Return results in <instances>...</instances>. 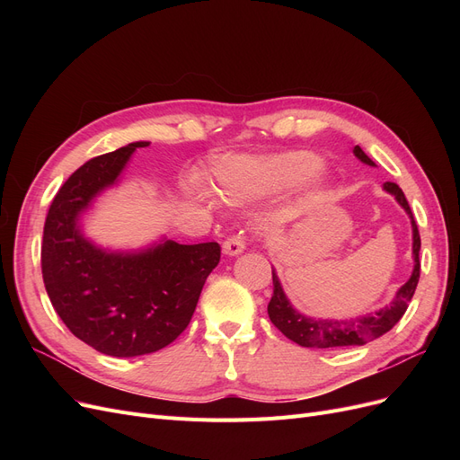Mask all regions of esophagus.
<instances>
[{"label":"esophagus","mask_w":460,"mask_h":460,"mask_svg":"<svg viewBox=\"0 0 460 460\" xmlns=\"http://www.w3.org/2000/svg\"><path fill=\"white\" fill-rule=\"evenodd\" d=\"M245 249V238L240 234H234L230 235V238L225 240V243H222V252H225V255H240Z\"/></svg>","instance_id":"obj_1"}]
</instances>
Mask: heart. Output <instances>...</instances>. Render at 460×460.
Returning a JSON list of instances; mask_svg holds the SVG:
<instances>
[{
    "mask_svg": "<svg viewBox=\"0 0 460 460\" xmlns=\"http://www.w3.org/2000/svg\"><path fill=\"white\" fill-rule=\"evenodd\" d=\"M318 169L309 151L269 157H225L215 166V193L228 203H252L301 184Z\"/></svg>",
    "mask_w": 460,
    "mask_h": 460,
    "instance_id": "b5f03b06",
    "label": "heart"
}]
</instances>
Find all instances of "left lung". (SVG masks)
I'll use <instances>...</instances> for the list:
<instances>
[{
	"label": "left lung",
	"instance_id": "left-lung-1",
	"mask_svg": "<svg viewBox=\"0 0 460 460\" xmlns=\"http://www.w3.org/2000/svg\"><path fill=\"white\" fill-rule=\"evenodd\" d=\"M353 153L357 159L374 166V161L367 155V153L355 146ZM384 190L392 193V196L399 201V205L405 208L407 215L411 217L412 225V257H414V270L409 278L407 284H402L395 294V299L387 305V307L380 309L378 313L365 314L358 318L349 320H314L299 314L294 307H291L284 289L278 282V276L272 270V284H274V294L269 303V316L270 323L280 330L284 336L291 341H296L301 347H314V349H328V347H347V345H365L376 338L384 336L385 332L392 330L401 316L405 314L409 303L414 296L416 284H419L420 278V234L419 226H416V220L412 217V211L409 207V201L405 198L402 190L394 184L385 182Z\"/></svg>",
	"mask_w": 460,
	"mask_h": 460
}]
</instances>
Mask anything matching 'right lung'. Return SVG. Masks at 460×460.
Listing matches in <instances>:
<instances>
[{
  "instance_id": "1",
  "label": "right lung",
  "mask_w": 460,
  "mask_h": 460,
  "mask_svg": "<svg viewBox=\"0 0 460 460\" xmlns=\"http://www.w3.org/2000/svg\"><path fill=\"white\" fill-rule=\"evenodd\" d=\"M146 146L134 142L82 164L53 198L44 225L41 276L53 309L78 340L111 357L147 355L172 343L220 261L217 242L166 240L140 253H107L80 234V213Z\"/></svg>"
}]
</instances>
